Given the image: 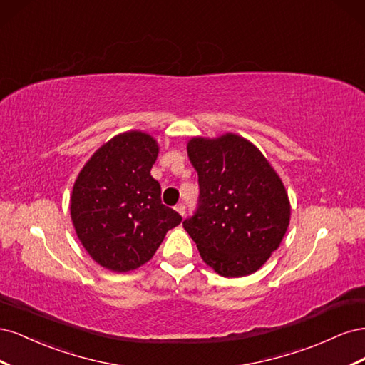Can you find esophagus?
Returning <instances> with one entry per match:
<instances>
[{
  "label": "esophagus",
  "mask_w": 365,
  "mask_h": 365,
  "mask_svg": "<svg viewBox=\"0 0 365 365\" xmlns=\"http://www.w3.org/2000/svg\"><path fill=\"white\" fill-rule=\"evenodd\" d=\"M175 210H176V212H178L181 216H184V215H185V205H184V204L175 205Z\"/></svg>",
  "instance_id": "34e87169"
}]
</instances>
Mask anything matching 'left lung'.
Masks as SVG:
<instances>
[{
	"label": "left lung",
	"instance_id": "8db88e82",
	"mask_svg": "<svg viewBox=\"0 0 365 365\" xmlns=\"http://www.w3.org/2000/svg\"><path fill=\"white\" fill-rule=\"evenodd\" d=\"M187 153L197 172L200 202L182 225L202 260L222 277L260 269L282 244L291 219L277 172L247 138L193 137Z\"/></svg>",
	"mask_w": 365,
	"mask_h": 365
}]
</instances>
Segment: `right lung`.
Segmentation results:
<instances>
[{
  "mask_svg": "<svg viewBox=\"0 0 365 365\" xmlns=\"http://www.w3.org/2000/svg\"><path fill=\"white\" fill-rule=\"evenodd\" d=\"M158 150L146 132H123L98 148L74 181L70 213L76 235L109 271L140 268L165 233L181 224L182 217L161 204V187L150 175Z\"/></svg>",
  "mask_w": 365,
  "mask_h": 365,
  "instance_id": "right-lung-1",
  "label": "right lung"
}]
</instances>
